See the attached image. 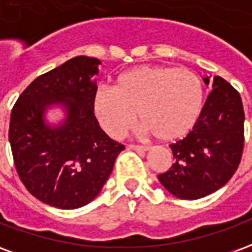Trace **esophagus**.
<instances>
[{"label":"esophagus","mask_w":252,"mask_h":252,"mask_svg":"<svg viewBox=\"0 0 252 252\" xmlns=\"http://www.w3.org/2000/svg\"><path fill=\"white\" fill-rule=\"evenodd\" d=\"M128 148L131 150H135V151H148L147 146H139V144H129Z\"/></svg>","instance_id":"1"}]
</instances>
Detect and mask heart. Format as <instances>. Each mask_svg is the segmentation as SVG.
<instances>
[{"label":"heart","instance_id":"heart-1","mask_svg":"<svg viewBox=\"0 0 252 252\" xmlns=\"http://www.w3.org/2000/svg\"><path fill=\"white\" fill-rule=\"evenodd\" d=\"M204 108V86L188 68L139 66L123 72L115 88L98 89L93 97L94 115L108 135L120 137L136 120L160 142L185 137Z\"/></svg>","mask_w":252,"mask_h":252}]
</instances>
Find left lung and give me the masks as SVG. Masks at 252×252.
I'll use <instances>...</instances> for the list:
<instances>
[{"label":"left lung","instance_id":"8db88e82","mask_svg":"<svg viewBox=\"0 0 252 252\" xmlns=\"http://www.w3.org/2000/svg\"><path fill=\"white\" fill-rule=\"evenodd\" d=\"M209 83V77L204 78ZM201 116L188 136L170 144L174 163L158 178L164 189L182 200H197L232 178L244 147V110L238 90L213 77Z\"/></svg>","mask_w":252,"mask_h":252}]
</instances>
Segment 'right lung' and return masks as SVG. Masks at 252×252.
<instances>
[{"label": "right lung", "mask_w": 252, "mask_h": 252, "mask_svg": "<svg viewBox=\"0 0 252 252\" xmlns=\"http://www.w3.org/2000/svg\"><path fill=\"white\" fill-rule=\"evenodd\" d=\"M99 63L75 57L37 77L10 113L9 143L17 174L31 194L47 205L75 209L93 201L124 150L94 116ZM58 103L66 109V120L59 127L47 126L44 112Z\"/></svg>", "instance_id": "1"}]
</instances>
